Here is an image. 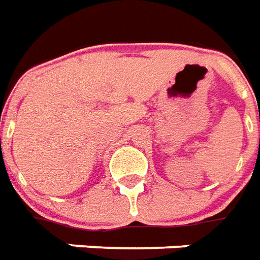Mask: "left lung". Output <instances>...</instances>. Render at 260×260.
<instances>
[{
	"label": "left lung",
	"instance_id": "8db88e82",
	"mask_svg": "<svg viewBox=\"0 0 260 260\" xmlns=\"http://www.w3.org/2000/svg\"><path fill=\"white\" fill-rule=\"evenodd\" d=\"M259 120H260V119H259ZM259 150H260V139H259Z\"/></svg>",
	"mask_w": 260,
	"mask_h": 260
}]
</instances>
